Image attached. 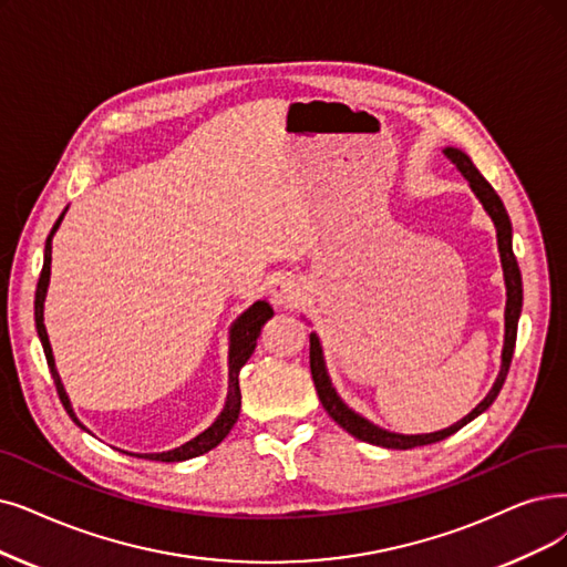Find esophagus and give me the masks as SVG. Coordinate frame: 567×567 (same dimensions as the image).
<instances>
[{"instance_id":"1","label":"esophagus","mask_w":567,"mask_h":567,"mask_svg":"<svg viewBox=\"0 0 567 567\" xmlns=\"http://www.w3.org/2000/svg\"><path fill=\"white\" fill-rule=\"evenodd\" d=\"M271 298L284 309H292L298 307V302L302 300V286L296 277L290 275H281L275 284H271Z\"/></svg>"}]
</instances>
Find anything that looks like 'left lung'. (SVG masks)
I'll list each match as a JSON object with an SVG mask.
<instances>
[{
    "label": "left lung",
    "mask_w": 567,
    "mask_h": 567,
    "mask_svg": "<svg viewBox=\"0 0 567 567\" xmlns=\"http://www.w3.org/2000/svg\"><path fill=\"white\" fill-rule=\"evenodd\" d=\"M444 155L470 181V188L474 190V195L480 197L484 209L488 212V216L495 223L497 248H501V260H503V271H505V286H507L503 365H501V374H497L491 393L477 406H474V410L465 419H461L458 423H454V425L446 427V430H440V433H430V435H395V433H389V430L377 427L368 419L358 416L355 412L349 410V406L342 400H339V395L334 393L332 383H330V377L326 372V362H323V351H321V344H319V337L311 332L309 334V368H311L313 386H316V393H319V400L323 404V410L330 414V419L334 423L342 425L349 435L358 437L360 442L386 446V449H414V446H423V444H435L440 440H446L449 435L458 433L463 425H467L472 419H477L482 412H486L488 406L493 404V400L497 398V393H501V389H503V383H505L507 372H509V365H512L514 347H516V328H518V316H520V302H524V286H520L518 262H516L514 251H512V223H509V216L505 212L503 199L497 197V193L491 188L488 181L480 174L477 167L472 165V161L463 151L446 148Z\"/></svg>",
    "instance_id": "1"
}]
</instances>
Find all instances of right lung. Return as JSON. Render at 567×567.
Returning <instances> with one entry per match:
<instances>
[{"instance_id":"obj_1","label":"right lung","mask_w":567,"mask_h":567,"mask_svg":"<svg viewBox=\"0 0 567 567\" xmlns=\"http://www.w3.org/2000/svg\"><path fill=\"white\" fill-rule=\"evenodd\" d=\"M64 212L60 214V218L55 220L53 230L47 239V251H43V267H41V275H39V284H37V296H34V321H37V332L41 339V347L43 353H47V362L51 368V377L55 381V389L60 395V402L76 423V414L70 404V398H66L64 389H62V381L58 377L55 370V360H53V351H51V342H49V334H47V326H43V300H47V290H49V279H51V239L58 230V225L62 223ZM275 316V309L269 307L267 300H258L254 307H248L239 319L235 321L233 330H230V386H228V400H225V406L220 416L212 423V427H207L205 433L197 435L195 440L186 442L184 446L165 451V454H140L137 458H148V461H163V463H178V461H188L195 456L207 454L214 446H218L228 433L233 430V425L239 419V406H241V391H239V370L246 365V360L251 358V353L256 351V342L260 337L262 326ZM81 425V423H79ZM83 427V425H81Z\"/></svg>"}]
</instances>
